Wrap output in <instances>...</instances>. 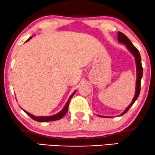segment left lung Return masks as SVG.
<instances>
[{"instance_id":"obj_1","label":"left lung","mask_w":155,"mask_h":155,"mask_svg":"<svg viewBox=\"0 0 155 155\" xmlns=\"http://www.w3.org/2000/svg\"><path fill=\"white\" fill-rule=\"evenodd\" d=\"M118 41L120 43L124 44L127 46V49L131 51V53L135 57V62H136L137 64V83H136V92H135V95L134 97L132 102L131 103V104L126 108V110L122 113L120 116L124 115V114H126L128 111V110L131 108V106L134 104V103L136 101V100L138 98L139 93H140V88H141V80H142V74H143V68L142 66V60H141V56L139 54V51L136 47L134 46L132 43L131 42V41L129 40L125 34H124L122 32L118 31ZM101 117H106V116H99Z\"/></svg>"}]
</instances>
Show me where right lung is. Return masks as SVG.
<instances>
[{
  "label": "right lung",
  "instance_id": "1",
  "mask_svg": "<svg viewBox=\"0 0 155 155\" xmlns=\"http://www.w3.org/2000/svg\"><path fill=\"white\" fill-rule=\"evenodd\" d=\"M32 37H31L30 38H28V39L26 40V41H28V40L30 39H31ZM76 91H74V92L72 93V94L70 95V98L68 99V102L66 103L65 106H64V108H63V109L61 110L60 112H59L58 114H54V115L53 116H35L34 115H32V114H30V113H28L27 111H26V110H24V111L26 113V114H27L28 116L31 117L32 119H34V121H39V122H46V121H57V120H59L60 119V118H62L63 116H64L65 114H67V112H68V107H69V104H70V100H71L72 97L73 96L74 93H75Z\"/></svg>",
  "mask_w": 155,
  "mask_h": 155
}]
</instances>
